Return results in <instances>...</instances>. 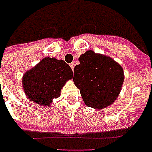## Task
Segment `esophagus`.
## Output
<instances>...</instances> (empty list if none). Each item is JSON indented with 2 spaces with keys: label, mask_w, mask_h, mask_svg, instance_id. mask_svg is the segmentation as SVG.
<instances>
[{
  "label": "esophagus",
  "mask_w": 152,
  "mask_h": 152,
  "mask_svg": "<svg viewBox=\"0 0 152 152\" xmlns=\"http://www.w3.org/2000/svg\"><path fill=\"white\" fill-rule=\"evenodd\" d=\"M69 66H70V68L74 70V63H71V64H69Z\"/></svg>",
  "instance_id": "34e87169"
}]
</instances>
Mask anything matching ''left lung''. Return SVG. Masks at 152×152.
Masks as SVG:
<instances>
[{"label":"left lung","instance_id":"obj_1","mask_svg":"<svg viewBox=\"0 0 152 152\" xmlns=\"http://www.w3.org/2000/svg\"><path fill=\"white\" fill-rule=\"evenodd\" d=\"M74 67V82L80 90L85 105L102 110L115 102L122 89V66L111 57L88 50Z\"/></svg>","mask_w":152,"mask_h":152}]
</instances>
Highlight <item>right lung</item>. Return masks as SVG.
<instances>
[{
	"mask_svg": "<svg viewBox=\"0 0 152 152\" xmlns=\"http://www.w3.org/2000/svg\"><path fill=\"white\" fill-rule=\"evenodd\" d=\"M72 78L73 71L64 61L45 57L24 73L23 88L30 101L48 107L53 99L61 96V89Z\"/></svg>",
	"mask_w": 152,
	"mask_h": 152,
	"instance_id": "1",
	"label": "right lung"
}]
</instances>
